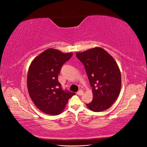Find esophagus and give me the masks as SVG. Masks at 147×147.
<instances>
[{
    "label": "esophagus",
    "mask_w": 147,
    "mask_h": 147,
    "mask_svg": "<svg viewBox=\"0 0 147 147\" xmlns=\"http://www.w3.org/2000/svg\"><path fill=\"white\" fill-rule=\"evenodd\" d=\"M83 91L82 90H79V91L77 92V94L79 95V96H82V95H83Z\"/></svg>",
    "instance_id": "1"
}]
</instances>
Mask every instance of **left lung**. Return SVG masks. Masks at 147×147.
I'll list each match as a JSON object with an SVG mask.
<instances>
[{"label": "left lung", "instance_id": "8db88e82", "mask_svg": "<svg viewBox=\"0 0 147 147\" xmlns=\"http://www.w3.org/2000/svg\"><path fill=\"white\" fill-rule=\"evenodd\" d=\"M76 56L84 65L92 88L93 99L86 106L96 112L108 109L117 99L121 90V73L116 61L99 47L77 53Z\"/></svg>", "mask_w": 147, "mask_h": 147}]
</instances>
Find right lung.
I'll list each match as a JSON object with an SVG mask.
<instances>
[{
    "mask_svg": "<svg viewBox=\"0 0 147 147\" xmlns=\"http://www.w3.org/2000/svg\"><path fill=\"white\" fill-rule=\"evenodd\" d=\"M73 53H63L49 48L33 60L28 74V89L31 99L42 112L48 115L60 114L75 92L63 90L58 75L63 64Z\"/></svg>",
    "mask_w": 147,
    "mask_h": 147,
    "instance_id": "right-lung-1",
    "label": "right lung"
}]
</instances>
